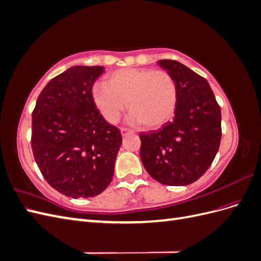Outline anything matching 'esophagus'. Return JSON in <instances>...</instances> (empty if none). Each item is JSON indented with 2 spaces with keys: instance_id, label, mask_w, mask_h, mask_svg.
<instances>
[{
  "instance_id": "esophagus-1",
  "label": "esophagus",
  "mask_w": 261,
  "mask_h": 261,
  "mask_svg": "<svg viewBox=\"0 0 261 261\" xmlns=\"http://www.w3.org/2000/svg\"><path fill=\"white\" fill-rule=\"evenodd\" d=\"M130 133H133V130L129 129V128H126V127H122L121 128L122 136H126V135H127V134H130Z\"/></svg>"
}]
</instances>
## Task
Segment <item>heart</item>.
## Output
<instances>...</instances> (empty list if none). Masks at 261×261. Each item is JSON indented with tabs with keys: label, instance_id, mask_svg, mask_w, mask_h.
<instances>
[{
	"label": "heart",
	"instance_id": "obj_1",
	"mask_svg": "<svg viewBox=\"0 0 261 261\" xmlns=\"http://www.w3.org/2000/svg\"><path fill=\"white\" fill-rule=\"evenodd\" d=\"M106 85L92 89V99L105 120L115 124L128 102L132 123H143L155 128L174 114L177 87L165 70L151 68H123L110 74Z\"/></svg>",
	"mask_w": 261,
	"mask_h": 261
}]
</instances>
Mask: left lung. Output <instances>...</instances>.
Segmentation results:
<instances>
[{
	"mask_svg": "<svg viewBox=\"0 0 261 261\" xmlns=\"http://www.w3.org/2000/svg\"><path fill=\"white\" fill-rule=\"evenodd\" d=\"M177 87L173 121L155 132L139 134L140 159L161 184L183 186L204 174L218 152L221 109L206 78L174 60H160Z\"/></svg>",
	"mask_w": 261,
	"mask_h": 261,
	"instance_id": "8db88e82",
	"label": "left lung"
}]
</instances>
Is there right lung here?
Returning a JSON list of instances; mask_svg holds the SVG:
<instances>
[{
  "label": "right lung",
  "mask_w": 261,
  "mask_h": 261,
  "mask_svg": "<svg viewBox=\"0 0 261 261\" xmlns=\"http://www.w3.org/2000/svg\"><path fill=\"white\" fill-rule=\"evenodd\" d=\"M102 66H73L46 84L33 111L31 148L44 179L72 198H90L111 183L120 129L94 105Z\"/></svg>",
  "instance_id": "1"
}]
</instances>
